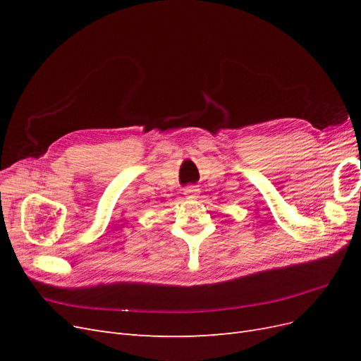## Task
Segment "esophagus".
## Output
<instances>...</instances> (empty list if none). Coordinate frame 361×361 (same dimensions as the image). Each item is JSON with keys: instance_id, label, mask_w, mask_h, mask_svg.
Returning <instances> with one entry per match:
<instances>
[{"instance_id": "esophagus-1", "label": "esophagus", "mask_w": 361, "mask_h": 361, "mask_svg": "<svg viewBox=\"0 0 361 361\" xmlns=\"http://www.w3.org/2000/svg\"><path fill=\"white\" fill-rule=\"evenodd\" d=\"M199 192H200V190L197 187H188V188H185V191H183V194L187 195L188 199H197Z\"/></svg>"}]
</instances>
